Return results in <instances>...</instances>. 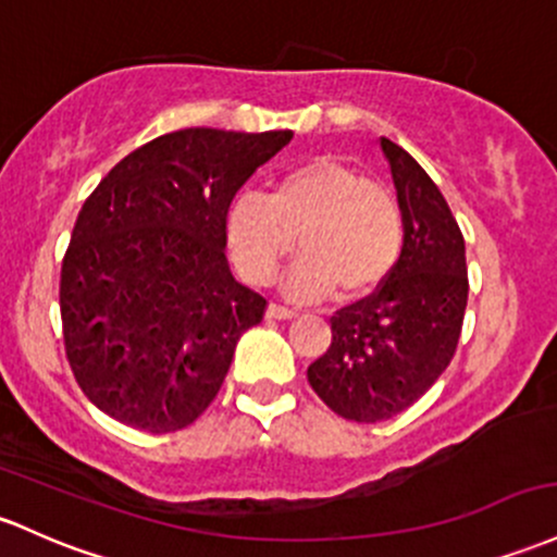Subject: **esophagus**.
<instances>
[{
  "instance_id": "1",
  "label": "esophagus",
  "mask_w": 557,
  "mask_h": 557,
  "mask_svg": "<svg viewBox=\"0 0 557 557\" xmlns=\"http://www.w3.org/2000/svg\"><path fill=\"white\" fill-rule=\"evenodd\" d=\"M267 317L269 320H293V317H296V311L288 307H280V304H269Z\"/></svg>"
}]
</instances>
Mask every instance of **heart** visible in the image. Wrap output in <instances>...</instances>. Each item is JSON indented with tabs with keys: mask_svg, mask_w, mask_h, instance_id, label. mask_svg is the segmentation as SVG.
<instances>
[{
	"mask_svg": "<svg viewBox=\"0 0 557 557\" xmlns=\"http://www.w3.org/2000/svg\"><path fill=\"white\" fill-rule=\"evenodd\" d=\"M285 288L314 301L368 296L388 277L401 253V213L386 187L362 180L333 156L285 169L267 198L246 193L227 211L232 259L250 283L264 285L296 248Z\"/></svg>",
	"mask_w": 557,
	"mask_h": 557,
	"instance_id": "b5f03b06",
	"label": "heart"
}]
</instances>
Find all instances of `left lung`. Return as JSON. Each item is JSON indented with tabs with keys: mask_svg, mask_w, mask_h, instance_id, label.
<instances>
[{
	"mask_svg": "<svg viewBox=\"0 0 557 557\" xmlns=\"http://www.w3.org/2000/svg\"><path fill=\"white\" fill-rule=\"evenodd\" d=\"M401 211V253L383 285L333 317V344L309 386L341 418L381 423L405 412L455 357L468 307L466 240L425 169L381 139Z\"/></svg>",
	"mask_w": 557,
	"mask_h": 557,
	"instance_id": "left-lung-1",
	"label": "left lung"
}]
</instances>
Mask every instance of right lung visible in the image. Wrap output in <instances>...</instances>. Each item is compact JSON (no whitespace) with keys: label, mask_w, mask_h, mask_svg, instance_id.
I'll return each mask as SVG.
<instances>
[{"label":"right lung","mask_w":557,"mask_h":557,"mask_svg":"<svg viewBox=\"0 0 557 557\" xmlns=\"http://www.w3.org/2000/svg\"><path fill=\"white\" fill-rule=\"evenodd\" d=\"M293 132L182 129L126 156L82 206L60 272L73 377L97 409L180 431L222 388L267 301L230 272L235 193Z\"/></svg>","instance_id":"1"}]
</instances>
